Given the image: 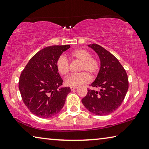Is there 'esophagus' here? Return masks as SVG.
<instances>
[{
  "instance_id": "obj_1",
  "label": "esophagus",
  "mask_w": 149,
  "mask_h": 149,
  "mask_svg": "<svg viewBox=\"0 0 149 149\" xmlns=\"http://www.w3.org/2000/svg\"><path fill=\"white\" fill-rule=\"evenodd\" d=\"M77 88H78L77 87H70V89L72 90V91H73V90L77 89Z\"/></svg>"
}]
</instances>
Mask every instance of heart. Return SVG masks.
I'll list each match as a JSON object with an SVG mask.
<instances>
[{"mask_svg": "<svg viewBox=\"0 0 149 149\" xmlns=\"http://www.w3.org/2000/svg\"><path fill=\"white\" fill-rule=\"evenodd\" d=\"M70 56L72 58L81 62L79 70L85 72L72 74L68 76L64 81L66 85L70 87H78L89 81V77L87 73L91 76L97 73L100 69V63L96 58L91 57V54L89 51L84 49H79L73 51L70 54ZM56 66L58 72L60 74L65 75L69 71V61L64 56H60L58 58Z\"/></svg>", "mask_w": 149, "mask_h": 149, "instance_id": "heart-1", "label": "heart"}]
</instances>
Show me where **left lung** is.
Returning a JSON list of instances; mask_svg holds the SVG:
<instances>
[{
	"label": "left lung",
	"instance_id": "left-lung-1",
	"mask_svg": "<svg viewBox=\"0 0 149 149\" xmlns=\"http://www.w3.org/2000/svg\"><path fill=\"white\" fill-rule=\"evenodd\" d=\"M89 46L96 52L101 61L100 72L90 86L99 87L100 91L89 89L82 103L95 115H108L116 110L124 100L128 89V75L118 60L109 51L96 44Z\"/></svg>",
	"mask_w": 149,
	"mask_h": 149
}]
</instances>
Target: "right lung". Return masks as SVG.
Masks as SVG:
<instances>
[{
  "mask_svg": "<svg viewBox=\"0 0 149 149\" xmlns=\"http://www.w3.org/2000/svg\"><path fill=\"white\" fill-rule=\"evenodd\" d=\"M70 45L52 46L43 48L36 54L21 72L19 89L23 103L32 113L48 118L61 110L70 87L62 85L56 61Z\"/></svg>",
  "mask_w": 149,
  "mask_h": 149,
  "instance_id": "obj_1",
  "label": "right lung"
}]
</instances>
